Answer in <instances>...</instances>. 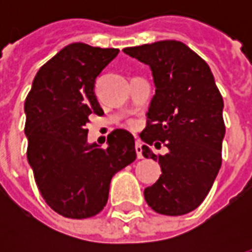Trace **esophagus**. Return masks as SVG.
<instances>
[{"label": "esophagus", "mask_w": 252, "mask_h": 252, "mask_svg": "<svg viewBox=\"0 0 252 252\" xmlns=\"http://www.w3.org/2000/svg\"><path fill=\"white\" fill-rule=\"evenodd\" d=\"M135 150H136V154H137V158L139 159H143V150H142V143L137 140L135 143Z\"/></svg>", "instance_id": "34e87169"}]
</instances>
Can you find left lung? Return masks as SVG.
Returning a JSON list of instances; mask_svg holds the SVG:
<instances>
[{"label":"left lung","mask_w":252,"mask_h":252,"mask_svg":"<svg viewBox=\"0 0 252 252\" xmlns=\"http://www.w3.org/2000/svg\"><path fill=\"white\" fill-rule=\"evenodd\" d=\"M124 52L148 64L155 83L140 137L144 158L158 159L162 174L144 189V198L160 215H186L204 201L221 167V94L205 61L181 41H155ZM160 142L169 153L157 157L148 146Z\"/></svg>","instance_id":"obj_1"}]
</instances>
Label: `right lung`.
Returning a JSON list of instances; mask_svg holds the SVG:
<instances>
[{
  "label": "right lung",
  "mask_w": 252,
  "mask_h": 252,
  "mask_svg": "<svg viewBox=\"0 0 252 252\" xmlns=\"http://www.w3.org/2000/svg\"><path fill=\"white\" fill-rule=\"evenodd\" d=\"M119 54L72 43L40 67L24 104L27 158L47 205L68 219L104 209L112 177L136 159L126 129L108 136V147L88 143L89 115H104L94 83Z\"/></svg>",
  "instance_id": "obj_1"
}]
</instances>
